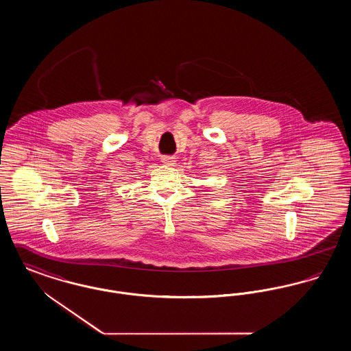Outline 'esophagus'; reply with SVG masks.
<instances>
[{"instance_id":"obj_1","label":"esophagus","mask_w":351,"mask_h":351,"mask_svg":"<svg viewBox=\"0 0 351 351\" xmlns=\"http://www.w3.org/2000/svg\"><path fill=\"white\" fill-rule=\"evenodd\" d=\"M162 162L167 166H173V165H176V158L175 156H162Z\"/></svg>"}]
</instances>
